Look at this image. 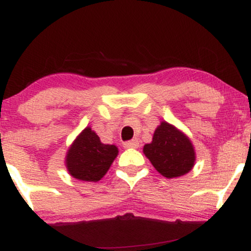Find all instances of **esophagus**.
Masks as SVG:
<instances>
[{
    "mask_svg": "<svg viewBox=\"0 0 251 251\" xmlns=\"http://www.w3.org/2000/svg\"><path fill=\"white\" fill-rule=\"evenodd\" d=\"M138 146H139V142H138L137 139L131 140V142L124 143V148L125 149H138Z\"/></svg>",
    "mask_w": 251,
    "mask_h": 251,
    "instance_id": "esophagus-1",
    "label": "esophagus"
}]
</instances>
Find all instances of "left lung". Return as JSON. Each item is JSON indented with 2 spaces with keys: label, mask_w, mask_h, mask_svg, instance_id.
I'll return each mask as SVG.
<instances>
[{
  "label": "left lung",
  "mask_w": 251,
  "mask_h": 251,
  "mask_svg": "<svg viewBox=\"0 0 251 251\" xmlns=\"http://www.w3.org/2000/svg\"><path fill=\"white\" fill-rule=\"evenodd\" d=\"M144 154L165 178H178L195 166L196 152L190 138L172 124L162 122L155 128L152 142L145 144Z\"/></svg>",
  "instance_id": "left-lung-1"
}]
</instances>
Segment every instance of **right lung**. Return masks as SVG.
I'll use <instances>...</instances> for the list:
<instances>
[{"instance_id":"right-lung-1","label":"right lung","mask_w":251,"mask_h":251,"mask_svg":"<svg viewBox=\"0 0 251 251\" xmlns=\"http://www.w3.org/2000/svg\"><path fill=\"white\" fill-rule=\"evenodd\" d=\"M119 150L116 145L100 142L89 126L74 139L66 153L65 164L68 174L82 181H99L107 174Z\"/></svg>"}]
</instances>
